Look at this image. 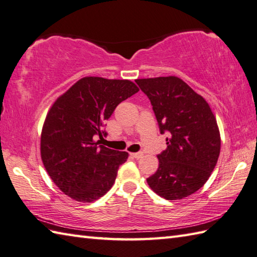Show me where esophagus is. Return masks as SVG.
<instances>
[{"instance_id":"esophagus-1","label":"esophagus","mask_w":257,"mask_h":257,"mask_svg":"<svg viewBox=\"0 0 257 257\" xmlns=\"http://www.w3.org/2000/svg\"><path fill=\"white\" fill-rule=\"evenodd\" d=\"M131 156L134 159H141L143 156V153H141V152H139V153H131Z\"/></svg>"}]
</instances>
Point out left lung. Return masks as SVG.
Listing matches in <instances>:
<instances>
[{
  "instance_id": "left-lung-1",
  "label": "left lung",
  "mask_w": 257,
  "mask_h": 257,
  "mask_svg": "<svg viewBox=\"0 0 257 257\" xmlns=\"http://www.w3.org/2000/svg\"><path fill=\"white\" fill-rule=\"evenodd\" d=\"M150 98L167 148L158 155L159 169L148 184L169 201L182 200L205 184L215 167L221 136L211 107L176 76L135 81Z\"/></svg>"
}]
</instances>
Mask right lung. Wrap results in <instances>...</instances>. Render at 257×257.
<instances>
[{"label": "right lung", "instance_id": "add662e5", "mask_svg": "<svg viewBox=\"0 0 257 257\" xmlns=\"http://www.w3.org/2000/svg\"><path fill=\"white\" fill-rule=\"evenodd\" d=\"M139 92L128 80L83 77L54 102L41 134V158L50 177L73 200L91 203L114 184L128 158L98 145L104 123L119 103Z\"/></svg>", "mask_w": 257, "mask_h": 257}]
</instances>
